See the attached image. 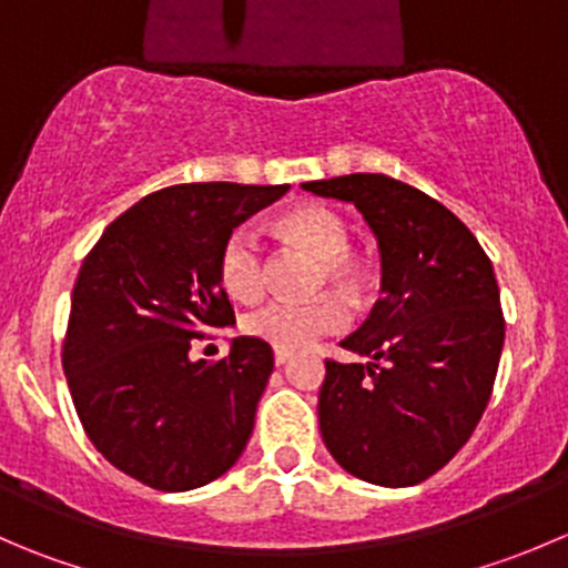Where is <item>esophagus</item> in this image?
I'll return each mask as SVG.
<instances>
[{"instance_id":"1","label":"esophagus","mask_w":568,"mask_h":568,"mask_svg":"<svg viewBox=\"0 0 568 568\" xmlns=\"http://www.w3.org/2000/svg\"><path fill=\"white\" fill-rule=\"evenodd\" d=\"M291 355H294V352H288V349H274V363H277V366H285V363L291 361Z\"/></svg>"}]
</instances>
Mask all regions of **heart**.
I'll use <instances>...</instances> for the list:
<instances>
[{"mask_svg":"<svg viewBox=\"0 0 568 568\" xmlns=\"http://www.w3.org/2000/svg\"><path fill=\"white\" fill-rule=\"evenodd\" d=\"M280 233L294 244L305 246L318 257V283L341 285L355 291L361 285V263L349 252L346 224L333 211L318 205H302L277 219ZM219 280L233 300L252 302L263 291L261 244L250 230H235L219 255ZM346 324V307L335 294H318L311 300H272L246 313V335L277 349H302L322 335L335 333Z\"/></svg>","mask_w":568,"mask_h":568,"instance_id":"obj_1","label":"heart"}]
</instances>
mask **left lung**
<instances>
[{"instance_id":"obj_1","label":"left lung","mask_w":568,"mask_h":568,"mask_svg":"<svg viewBox=\"0 0 568 568\" xmlns=\"http://www.w3.org/2000/svg\"><path fill=\"white\" fill-rule=\"evenodd\" d=\"M352 202L379 250V300L324 361L318 427L349 475L385 488L427 480L471 438L497 377L505 318L494 266L453 211L385 174L302 183Z\"/></svg>"}]
</instances>
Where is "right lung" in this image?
I'll return each instance as SVG.
<instances>
[{"label": "right lung", "instance_id": "1", "mask_svg": "<svg viewBox=\"0 0 568 568\" xmlns=\"http://www.w3.org/2000/svg\"><path fill=\"white\" fill-rule=\"evenodd\" d=\"M288 185L185 183L155 191L102 233L71 291L63 372L82 430L119 471L158 491L222 477L255 427L272 346L230 341L191 361L211 327L235 324L219 255L239 224Z\"/></svg>", "mask_w": 568, "mask_h": 568}]
</instances>
